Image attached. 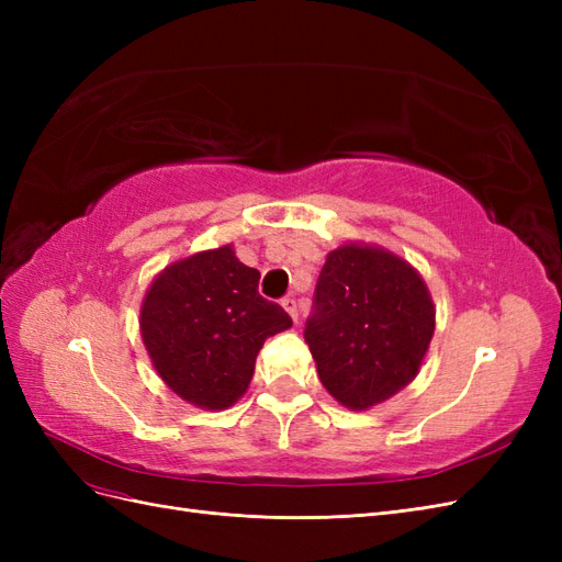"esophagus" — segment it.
<instances>
[{
  "mask_svg": "<svg viewBox=\"0 0 562 562\" xmlns=\"http://www.w3.org/2000/svg\"><path fill=\"white\" fill-rule=\"evenodd\" d=\"M281 304H283V310L291 314V318L297 323V300L295 297H283Z\"/></svg>",
  "mask_w": 562,
  "mask_h": 562,
  "instance_id": "obj_1",
  "label": "esophagus"
}]
</instances>
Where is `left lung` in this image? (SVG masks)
Segmentation results:
<instances>
[{
  "instance_id": "left-lung-1",
  "label": "left lung",
  "mask_w": 562,
  "mask_h": 562,
  "mask_svg": "<svg viewBox=\"0 0 562 562\" xmlns=\"http://www.w3.org/2000/svg\"><path fill=\"white\" fill-rule=\"evenodd\" d=\"M434 316L427 285L411 265L349 244L321 269L304 342L321 384L351 411H366L417 375Z\"/></svg>"
}]
</instances>
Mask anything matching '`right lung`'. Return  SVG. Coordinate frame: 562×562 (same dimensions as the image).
I'll list each match as a JSON object with an SVG mask.
<instances>
[{
	"label": "right lung",
	"mask_w": 562,
	"mask_h": 562,
	"mask_svg": "<svg viewBox=\"0 0 562 562\" xmlns=\"http://www.w3.org/2000/svg\"><path fill=\"white\" fill-rule=\"evenodd\" d=\"M260 271L229 246L196 252L147 291L140 330L161 380L199 407L223 411L244 396L265 339L293 326L258 293Z\"/></svg>",
	"instance_id": "1"
}]
</instances>
